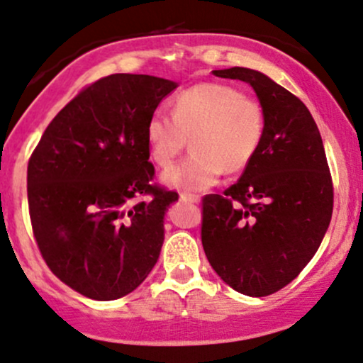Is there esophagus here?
I'll return each mask as SVG.
<instances>
[{
	"instance_id": "1",
	"label": "esophagus",
	"mask_w": 363,
	"mask_h": 363,
	"mask_svg": "<svg viewBox=\"0 0 363 363\" xmlns=\"http://www.w3.org/2000/svg\"><path fill=\"white\" fill-rule=\"evenodd\" d=\"M180 201H183V202H192V204H199V202H201V197H199L197 194L183 192V194H180Z\"/></svg>"
}]
</instances>
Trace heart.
<instances>
[{"label":"heart","mask_w":363,"mask_h":363,"mask_svg":"<svg viewBox=\"0 0 363 363\" xmlns=\"http://www.w3.org/2000/svg\"><path fill=\"white\" fill-rule=\"evenodd\" d=\"M150 159L166 169L190 140L192 154L171 167L162 182L185 192L216 185L223 171L239 173L251 164L264 136L263 105L228 84L201 83L185 89L173 114L155 111L147 121Z\"/></svg>","instance_id":"obj_1"}]
</instances>
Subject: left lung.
I'll return each instance as SVG.
<instances>
[{
	"label": "left lung",
	"instance_id": "obj_1",
	"mask_svg": "<svg viewBox=\"0 0 363 363\" xmlns=\"http://www.w3.org/2000/svg\"><path fill=\"white\" fill-rule=\"evenodd\" d=\"M213 74L251 84L263 105L264 136L239 182L202 199V247L232 289L263 298L292 282L320 247L333 216V178L317 124L298 96L252 69Z\"/></svg>",
	"mask_w": 363,
	"mask_h": 363
}]
</instances>
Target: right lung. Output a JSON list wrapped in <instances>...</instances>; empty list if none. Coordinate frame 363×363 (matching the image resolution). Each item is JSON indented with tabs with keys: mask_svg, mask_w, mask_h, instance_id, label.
<instances>
[{
	"mask_svg": "<svg viewBox=\"0 0 363 363\" xmlns=\"http://www.w3.org/2000/svg\"><path fill=\"white\" fill-rule=\"evenodd\" d=\"M177 86L147 74L102 77L58 112L30 155L34 239L50 270L86 298H123L157 263L178 194L152 183L145 130Z\"/></svg>",
	"mask_w": 363,
	"mask_h": 363,
	"instance_id": "right-lung-1",
	"label": "right lung"
}]
</instances>
